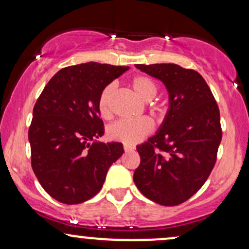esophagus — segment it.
<instances>
[{
	"label": "esophagus",
	"mask_w": 249,
	"mask_h": 249,
	"mask_svg": "<svg viewBox=\"0 0 249 249\" xmlns=\"http://www.w3.org/2000/svg\"><path fill=\"white\" fill-rule=\"evenodd\" d=\"M123 147H124V150L126 151V152H130V151H134V147L133 145H130V144H126V142H125L124 145H123Z\"/></svg>",
	"instance_id": "esophagus-1"
}]
</instances>
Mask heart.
<instances>
[{
  "instance_id": "b5f03b06",
  "label": "heart",
  "mask_w": 249,
  "mask_h": 249,
  "mask_svg": "<svg viewBox=\"0 0 249 249\" xmlns=\"http://www.w3.org/2000/svg\"><path fill=\"white\" fill-rule=\"evenodd\" d=\"M131 88L137 96L144 102H148L156 97L158 92V85L151 77L138 75L133 77L131 81ZM115 87L112 84L107 85L99 95L98 111L103 118H110L112 115L111 111V97L113 95ZM153 123L148 118L138 119H121L113 123L108 127V137L113 141L126 142V144H136L142 141L145 136L152 132Z\"/></svg>"
}]
</instances>
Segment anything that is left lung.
Listing matches in <instances>:
<instances>
[{"label":"left lung","instance_id":"obj_1","mask_svg":"<svg viewBox=\"0 0 249 249\" xmlns=\"http://www.w3.org/2000/svg\"><path fill=\"white\" fill-rule=\"evenodd\" d=\"M136 67L164 83L170 108L158 132L137 146L134 184L147 199L177 206L198 192L215 165L222 137L218 104L198 71L172 63Z\"/></svg>","mask_w":249,"mask_h":249}]
</instances>
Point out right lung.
Returning a JSON list of instances; mask_svg holds the SVG:
<instances>
[{
  "label": "right lung",
  "instance_id": "1",
  "mask_svg": "<svg viewBox=\"0 0 249 249\" xmlns=\"http://www.w3.org/2000/svg\"><path fill=\"white\" fill-rule=\"evenodd\" d=\"M127 69L96 62L63 68L37 99L28 133L31 167L57 201L75 205L95 196L124 153L122 142H92L104 134L99 95Z\"/></svg>",
  "mask_w": 249,
  "mask_h": 249
}]
</instances>
